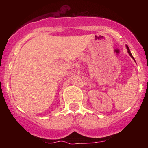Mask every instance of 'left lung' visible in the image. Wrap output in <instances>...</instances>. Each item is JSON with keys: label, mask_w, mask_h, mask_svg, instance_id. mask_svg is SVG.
I'll return each instance as SVG.
<instances>
[{"label": "left lung", "mask_w": 148, "mask_h": 148, "mask_svg": "<svg viewBox=\"0 0 148 148\" xmlns=\"http://www.w3.org/2000/svg\"><path fill=\"white\" fill-rule=\"evenodd\" d=\"M126 47H127V52H128V53H129V55H130V56H131V58H133V60H134V61H135V59H134V58H133V56H132L131 53H130V49H129V47H127V46H126Z\"/></svg>", "instance_id": "8db88e82"}]
</instances>
